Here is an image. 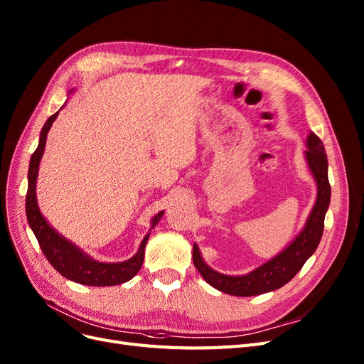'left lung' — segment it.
<instances>
[{"label":"left lung","instance_id":"left-lung-1","mask_svg":"<svg viewBox=\"0 0 364 364\" xmlns=\"http://www.w3.org/2000/svg\"><path fill=\"white\" fill-rule=\"evenodd\" d=\"M306 159L318 185L316 203L306 221L304 229L282 253L269 259L255 271L245 275H225L209 268L198 247H193V262L200 275L215 289L236 296H253L271 292L291 282L303 268L306 260L316 252L323 232V220L330 206L331 186L328 182V161L319 136L310 132L307 140Z\"/></svg>","mask_w":364,"mask_h":364}]
</instances>
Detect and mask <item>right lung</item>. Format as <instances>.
Masks as SVG:
<instances>
[{
  "label": "right lung",
  "instance_id": "add662e5",
  "mask_svg": "<svg viewBox=\"0 0 364 364\" xmlns=\"http://www.w3.org/2000/svg\"><path fill=\"white\" fill-rule=\"evenodd\" d=\"M58 116V111L46 120L41 131L39 146L34 150L30 159L28 168V190H27V203H25V210H27V220L33 233L36 235L37 241L42 248V252L48 262L63 275L75 283L87 284V286H116L124 282H129L134 275L140 271L143 260H144V247L147 244L149 235L144 236V240L140 244L139 252H136L131 259L117 263H104L87 256L81 248H78L65 236L55 232L53 225L43 218L37 205L36 197V181L39 174V164L45 152L46 146V135L51 129L54 120ZM164 215V210H161L152 218V228L158 224L161 217Z\"/></svg>",
  "mask_w": 364,
  "mask_h": 364
}]
</instances>
